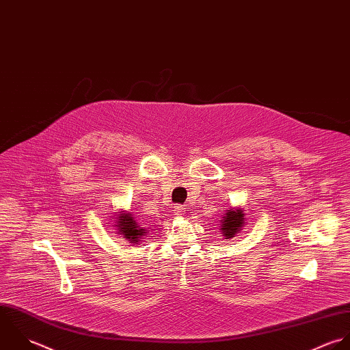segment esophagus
<instances>
[{"mask_svg": "<svg viewBox=\"0 0 350 350\" xmlns=\"http://www.w3.org/2000/svg\"><path fill=\"white\" fill-rule=\"evenodd\" d=\"M175 215L176 216H182L183 215V212H185V206L183 205H180V206H175Z\"/></svg>", "mask_w": 350, "mask_h": 350, "instance_id": "1", "label": "esophagus"}]
</instances>
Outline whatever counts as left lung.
<instances>
[{
  "mask_svg": "<svg viewBox=\"0 0 350 350\" xmlns=\"http://www.w3.org/2000/svg\"><path fill=\"white\" fill-rule=\"evenodd\" d=\"M223 219L224 220H223L221 232L223 236H226V239H230L241 230L244 215L241 211H228Z\"/></svg>",
  "mask_w": 350,
  "mask_h": 350,
  "instance_id": "1",
  "label": "left lung"
}]
</instances>
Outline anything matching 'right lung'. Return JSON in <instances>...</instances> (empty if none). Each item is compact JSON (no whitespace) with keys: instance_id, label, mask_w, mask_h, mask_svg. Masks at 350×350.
<instances>
[{"instance_id":"obj_1","label":"right lung","mask_w":350,"mask_h":350,"mask_svg":"<svg viewBox=\"0 0 350 350\" xmlns=\"http://www.w3.org/2000/svg\"><path fill=\"white\" fill-rule=\"evenodd\" d=\"M118 233L123 234V239H127L133 243L139 241V237L144 234V230L134 221V219L131 217V213H122L117 219Z\"/></svg>"}]
</instances>
